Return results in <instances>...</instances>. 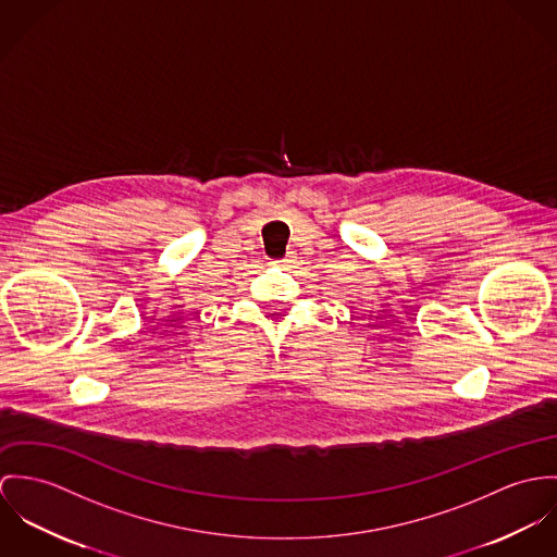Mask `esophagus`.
I'll return each instance as SVG.
<instances>
[{
	"label": "esophagus",
	"mask_w": 557,
	"mask_h": 557,
	"mask_svg": "<svg viewBox=\"0 0 557 557\" xmlns=\"http://www.w3.org/2000/svg\"><path fill=\"white\" fill-rule=\"evenodd\" d=\"M275 264H282V267H286V264H290V256H286V258H282V260H273Z\"/></svg>",
	"instance_id": "esophagus-1"
}]
</instances>
